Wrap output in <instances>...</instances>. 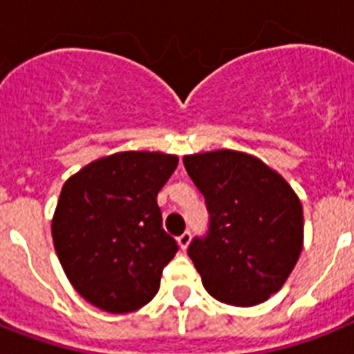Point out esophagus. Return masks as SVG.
I'll return each instance as SVG.
<instances>
[{
    "instance_id": "esophagus-1",
    "label": "esophagus",
    "mask_w": 354,
    "mask_h": 354,
    "mask_svg": "<svg viewBox=\"0 0 354 354\" xmlns=\"http://www.w3.org/2000/svg\"><path fill=\"white\" fill-rule=\"evenodd\" d=\"M189 243H191V232L189 231H185L183 234H180V236H178V245L182 247L183 251H185L187 247H189Z\"/></svg>"
}]
</instances>
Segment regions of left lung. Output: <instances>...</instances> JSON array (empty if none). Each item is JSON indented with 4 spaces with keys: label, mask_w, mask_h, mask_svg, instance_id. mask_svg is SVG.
<instances>
[{
    "label": "left lung",
    "mask_w": 354,
    "mask_h": 354,
    "mask_svg": "<svg viewBox=\"0 0 354 354\" xmlns=\"http://www.w3.org/2000/svg\"><path fill=\"white\" fill-rule=\"evenodd\" d=\"M183 165L211 214L209 234L187 249L205 291L229 306L266 301L300 258V198L280 172L247 152L187 154Z\"/></svg>",
    "instance_id": "obj_1"
}]
</instances>
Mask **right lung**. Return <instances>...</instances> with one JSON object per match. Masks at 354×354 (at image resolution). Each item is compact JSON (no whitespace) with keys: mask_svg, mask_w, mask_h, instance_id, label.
<instances>
[{"mask_svg":"<svg viewBox=\"0 0 354 354\" xmlns=\"http://www.w3.org/2000/svg\"><path fill=\"white\" fill-rule=\"evenodd\" d=\"M178 156L123 151L87 163L63 183L53 242L68 281L88 304L114 315L154 298L178 245L162 229L156 196Z\"/></svg>","mask_w":354,"mask_h":354,"instance_id":"add662e5","label":"right lung"}]
</instances>
